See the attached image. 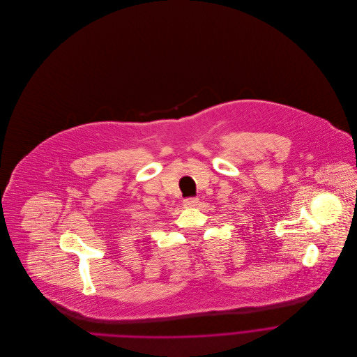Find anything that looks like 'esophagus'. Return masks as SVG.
Segmentation results:
<instances>
[{
    "mask_svg": "<svg viewBox=\"0 0 357 357\" xmlns=\"http://www.w3.org/2000/svg\"><path fill=\"white\" fill-rule=\"evenodd\" d=\"M183 202L187 208H195L199 204V199L198 198H185Z\"/></svg>",
    "mask_w": 357,
    "mask_h": 357,
    "instance_id": "1",
    "label": "esophagus"
}]
</instances>
